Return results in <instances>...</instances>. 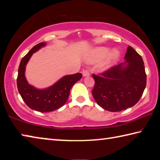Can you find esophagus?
<instances>
[{"mask_svg":"<svg viewBox=\"0 0 160 160\" xmlns=\"http://www.w3.org/2000/svg\"><path fill=\"white\" fill-rule=\"evenodd\" d=\"M82 74H83V77H88V76L90 75L89 71H88V70H83V72H82Z\"/></svg>","mask_w":160,"mask_h":160,"instance_id":"1","label":"esophagus"}]
</instances>
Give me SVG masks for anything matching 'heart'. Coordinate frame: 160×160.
I'll list each match as a JSON object with an SVG mask.
<instances>
[{
	"label": "heart",
	"instance_id": "b5f03b06",
	"mask_svg": "<svg viewBox=\"0 0 160 160\" xmlns=\"http://www.w3.org/2000/svg\"><path fill=\"white\" fill-rule=\"evenodd\" d=\"M110 48L107 47H104V46H100L93 49V50L89 53L87 57V61L91 63H94L96 61H98L104 58L106 56L107 58H105L104 62L102 63L101 67L102 69H107L111 66L115 61L118 59L119 57V51L117 49L112 50L109 54ZM109 54V55L108 53Z\"/></svg>",
	"mask_w": 160,
	"mask_h": 160
}]
</instances>
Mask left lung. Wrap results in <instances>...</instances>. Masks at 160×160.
<instances>
[{"instance_id": "left-lung-1", "label": "left lung", "mask_w": 160, "mask_h": 160, "mask_svg": "<svg viewBox=\"0 0 160 160\" xmlns=\"http://www.w3.org/2000/svg\"><path fill=\"white\" fill-rule=\"evenodd\" d=\"M124 59V63L112 66L99 76L92 75L95 81L93 97L107 111L121 112L133 107L146 87L147 75L142 56L128 46Z\"/></svg>"}]
</instances>
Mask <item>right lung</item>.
I'll list each match as a JSON object with an SVG mask.
<instances>
[{"label": "right lung", "instance_id": "obj_1", "mask_svg": "<svg viewBox=\"0 0 160 160\" xmlns=\"http://www.w3.org/2000/svg\"><path fill=\"white\" fill-rule=\"evenodd\" d=\"M46 45L41 42L33 46L31 51L22 58L18 67L17 87L22 99L31 109L40 112H49L59 109L67 101L70 90L76 82L82 77L81 73L66 75L54 84L44 89H38L29 84L25 77V70L33 53Z\"/></svg>", "mask_w": 160, "mask_h": 160}]
</instances>
